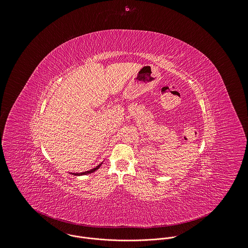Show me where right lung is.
I'll return each mask as SVG.
<instances>
[{
	"label": "right lung",
	"instance_id": "obj_1",
	"mask_svg": "<svg viewBox=\"0 0 248 248\" xmlns=\"http://www.w3.org/2000/svg\"><path fill=\"white\" fill-rule=\"evenodd\" d=\"M102 164L103 163H101L100 165H98L96 168H94V169H92V170H87V171H83V172H71L72 174H74V175H84V174H89V173H92V172H94L95 170H97L101 166H102Z\"/></svg>",
	"mask_w": 248,
	"mask_h": 248
}]
</instances>
